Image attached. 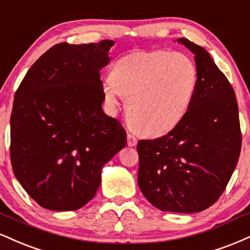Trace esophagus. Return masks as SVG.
Returning a JSON list of instances; mask_svg holds the SVG:
<instances>
[{"mask_svg": "<svg viewBox=\"0 0 250 250\" xmlns=\"http://www.w3.org/2000/svg\"><path fill=\"white\" fill-rule=\"evenodd\" d=\"M127 143L128 146H135L137 144V138L134 136V135L128 134L127 135Z\"/></svg>", "mask_w": 250, "mask_h": 250, "instance_id": "34e87169", "label": "esophagus"}]
</instances>
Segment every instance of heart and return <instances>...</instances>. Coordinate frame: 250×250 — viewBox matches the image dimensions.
<instances>
[{"label": "heart", "instance_id": "1", "mask_svg": "<svg viewBox=\"0 0 250 250\" xmlns=\"http://www.w3.org/2000/svg\"><path fill=\"white\" fill-rule=\"evenodd\" d=\"M197 68L188 56L173 51H149L123 56L104 83L109 109L125 99V114L140 133H169L190 109L197 88Z\"/></svg>", "mask_w": 250, "mask_h": 250}]
</instances>
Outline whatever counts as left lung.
Wrapping results in <instances>:
<instances>
[{
  "mask_svg": "<svg viewBox=\"0 0 250 250\" xmlns=\"http://www.w3.org/2000/svg\"><path fill=\"white\" fill-rule=\"evenodd\" d=\"M194 55L197 88L184 119L164 136L141 140L137 183L161 211L201 212L225 191L241 151L239 108L233 87L209 53L186 38Z\"/></svg>",
  "mask_w": 250,
  "mask_h": 250,
  "instance_id": "1",
  "label": "left lung"
}]
</instances>
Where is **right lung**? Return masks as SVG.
<instances>
[{"instance_id": "right-lung-1", "label": "right lung", "mask_w": 250, "mask_h": 250, "mask_svg": "<svg viewBox=\"0 0 250 250\" xmlns=\"http://www.w3.org/2000/svg\"><path fill=\"white\" fill-rule=\"evenodd\" d=\"M113 41L56 44L37 59L16 91L10 158L17 180L39 206L76 211L93 199L104 165L127 144L102 109L100 71Z\"/></svg>"}]
</instances>
